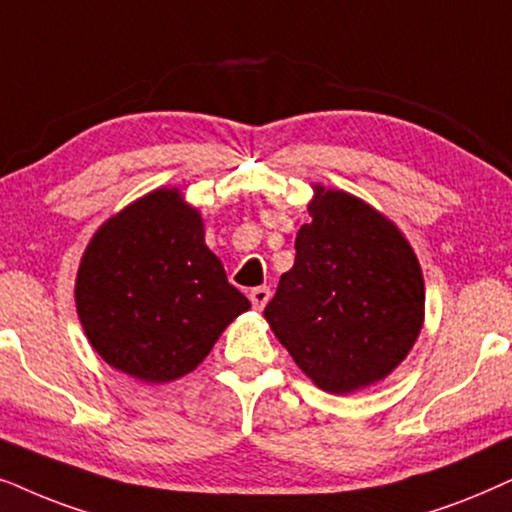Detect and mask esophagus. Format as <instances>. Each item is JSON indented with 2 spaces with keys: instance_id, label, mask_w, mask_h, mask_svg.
Instances as JSON below:
<instances>
[{
  "instance_id": "obj_1",
  "label": "esophagus",
  "mask_w": 512,
  "mask_h": 512,
  "mask_svg": "<svg viewBox=\"0 0 512 512\" xmlns=\"http://www.w3.org/2000/svg\"><path fill=\"white\" fill-rule=\"evenodd\" d=\"M269 297H271V290L267 288V285H260V288H252L250 290V302H252V306H255L257 311H262L264 306H267Z\"/></svg>"
}]
</instances>
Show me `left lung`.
<instances>
[{"mask_svg": "<svg viewBox=\"0 0 512 512\" xmlns=\"http://www.w3.org/2000/svg\"><path fill=\"white\" fill-rule=\"evenodd\" d=\"M316 194L295 267L281 276L264 318L313 384L351 393L384 379L417 342L424 276L384 215L346 192Z\"/></svg>", "mask_w": 512, "mask_h": 512, "instance_id": "left-lung-1", "label": "left lung"}]
</instances>
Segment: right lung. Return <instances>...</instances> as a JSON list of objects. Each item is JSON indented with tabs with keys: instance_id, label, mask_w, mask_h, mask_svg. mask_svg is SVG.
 I'll use <instances>...</instances> for the list:
<instances>
[{
	"instance_id": "right-lung-1",
	"label": "right lung",
	"mask_w": 512,
	"mask_h": 512,
	"mask_svg": "<svg viewBox=\"0 0 512 512\" xmlns=\"http://www.w3.org/2000/svg\"><path fill=\"white\" fill-rule=\"evenodd\" d=\"M74 292L100 358L149 384L192 372L224 327L250 309L203 241L201 215L177 189H156L102 224Z\"/></svg>"
}]
</instances>
